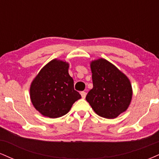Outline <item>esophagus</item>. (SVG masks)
<instances>
[{
    "label": "esophagus",
    "instance_id": "esophagus-1",
    "mask_svg": "<svg viewBox=\"0 0 159 159\" xmlns=\"http://www.w3.org/2000/svg\"><path fill=\"white\" fill-rule=\"evenodd\" d=\"M86 95H87V93L84 92V91H82V92H81V96L83 98H85Z\"/></svg>",
    "mask_w": 159,
    "mask_h": 159
}]
</instances>
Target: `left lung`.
I'll list each match as a JSON object with an SVG mask.
<instances>
[{"label":"left lung","mask_w":159,"mask_h":159,"mask_svg":"<svg viewBox=\"0 0 159 159\" xmlns=\"http://www.w3.org/2000/svg\"><path fill=\"white\" fill-rule=\"evenodd\" d=\"M93 87L86 96L93 111L107 119L125 112L132 98L130 80L114 64L103 58L90 62Z\"/></svg>","instance_id":"left-lung-1"}]
</instances>
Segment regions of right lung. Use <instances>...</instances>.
<instances>
[{
	"label": "right lung",
	"instance_id": "obj_1",
	"mask_svg": "<svg viewBox=\"0 0 159 159\" xmlns=\"http://www.w3.org/2000/svg\"><path fill=\"white\" fill-rule=\"evenodd\" d=\"M69 67L66 61L54 59L41 69L31 82L30 100L36 110L44 116L61 117L81 98L74 90Z\"/></svg>",
	"mask_w": 159,
	"mask_h": 159
}]
</instances>
